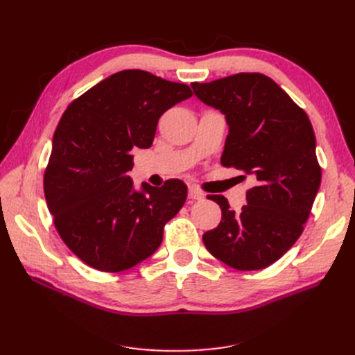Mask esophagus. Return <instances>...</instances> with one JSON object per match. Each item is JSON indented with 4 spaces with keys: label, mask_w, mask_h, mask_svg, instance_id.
<instances>
[{
    "label": "esophagus",
    "mask_w": 355,
    "mask_h": 355,
    "mask_svg": "<svg viewBox=\"0 0 355 355\" xmlns=\"http://www.w3.org/2000/svg\"><path fill=\"white\" fill-rule=\"evenodd\" d=\"M188 197H189L191 200H198V201H201V200L204 198V194H202V192H201L200 189H197V188H194V187H189V189H188Z\"/></svg>",
    "instance_id": "esophagus-1"
}]
</instances>
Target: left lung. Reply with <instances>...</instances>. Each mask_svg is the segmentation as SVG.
I'll use <instances>...</instances> for the list:
<instances>
[{"label": "left lung", "instance_id": "left-lung-1", "mask_svg": "<svg viewBox=\"0 0 355 355\" xmlns=\"http://www.w3.org/2000/svg\"><path fill=\"white\" fill-rule=\"evenodd\" d=\"M191 85L230 127L222 166L256 182L240 211L223 196H207L220 206L222 220L202 235L204 245L235 270H262L296 243L313 209L321 182L313 125L280 85L259 72Z\"/></svg>", "mask_w": 355, "mask_h": 355}]
</instances>
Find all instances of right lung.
I'll return each instance as SVG.
<instances>
[{"label":"right lung","mask_w":355,"mask_h":355,"mask_svg":"<svg viewBox=\"0 0 355 355\" xmlns=\"http://www.w3.org/2000/svg\"><path fill=\"white\" fill-rule=\"evenodd\" d=\"M187 84L141 69L112 73L75 99L53 136L44 194L55 227L94 270L120 272L151 256L185 204L184 182L133 188V148L153 145L159 116L191 98Z\"/></svg>","instance_id":"1"}]
</instances>
